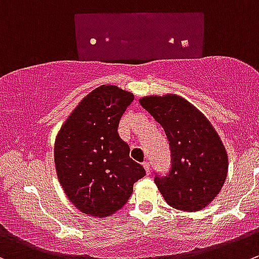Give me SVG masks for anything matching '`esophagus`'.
Instances as JSON below:
<instances>
[{
    "mask_svg": "<svg viewBox=\"0 0 259 259\" xmlns=\"http://www.w3.org/2000/svg\"><path fill=\"white\" fill-rule=\"evenodd\" d=\"M142 165H144L145 170H146V174L149 176V174L151 173V166H150V162L149 161H144V162H142Z\"/></svg>",
    "mask_w": 259,
    "mask_h": 259,
    "instance_id": "1",
    "label": "esophagus"
}]
</instances>
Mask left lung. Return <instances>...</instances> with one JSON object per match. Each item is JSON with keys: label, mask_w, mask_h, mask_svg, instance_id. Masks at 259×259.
Returning a JSON list of instances; mask_svg holds the SVG:
<instances>
[{"label": "left lung", "mask_w": 259, "mask_h": 259, "mask_svg": "<svg viewBox=\"0 0 259 259\" xmlns=\"http://www.w3.org/2000/svg\"><path fill=\"white\" fill-rule=\"evenodd\" d=\"M140 104L164 128L170 149V169L156 173L155 183L168 205L199 211L221 191L228 173V155L207 118L177 95L146 97Z\"/></svg>", "instance_id": "left-lung-1"}]
</instances>
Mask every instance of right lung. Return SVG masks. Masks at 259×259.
Listing matches in <instances>:
<instances>
[{
    "label": "right lung",
    "mask_w": 259,
    "mask_h": 259,
    "mask_svg": "<svg viewBox=\"0 0 259 259\" xmlns=\"http://www.w3.org/2000/svg\"><path fill=\"white\" fill-rule=\"evenodd\" d=\"M134 95L103 85L86 95L61 127L54 162L66 196L83 213L109 216L124 206L134 184L146 174L130 157L118 135L123 113Z\"/></svg>",
    "instance_id": "1"
}]
</instances>
